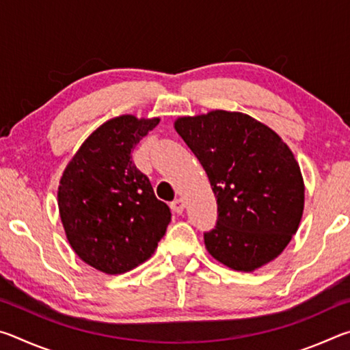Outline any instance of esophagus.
Here are the masks:
<instances>
[{
    "mask_svg": "<svg viewBox=\"0 0 350 350\" xmlns=\"http://www.w3.org/2000/svg\"><path fill=\"white\" fill-rule=\"evenodd\" d=\"M183 208H185V202H183L182 199H174L173 202H171V210H173L176 215H182Z\"/></svg>",
    "mask_w": 350,
    "mask_h": 350,
    "instance_id": "1",
    "label": "esophagus"
}]
</instances>
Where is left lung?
<instances>
[{
    "label": "left lung",
    "instance_id": "left-lung-1",
    "mask_svg": "<svg viewBox=\"0 0 350 350\" xmlns=\"http://www.w3.org/2000/svg\"><path fill=\"white\" fill-rule=\"evenodd\" d=\"M174 128L216 196V225L204 233L206 250L238 271L273 260L298 230L304 208L303 176L290 148L242 112L180 117Z\"/></svg>",
    "mask_w": 350,
    "mask_h": 350
}]
</instances>
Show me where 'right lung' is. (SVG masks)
<instances>
[{
  "mask_svg": "<svg viewBox=\"0 0 350 350\" xmlns=\"http://www.w3.org/2000/svg\"><path fill=\"white\" fill-rule=\"evenodd\" d=\"M159 118L120 116L97 128L64 170L58 208L74 252L108 275L133 270L151 256L171 222L133 151Z\"/></svg>",
  "mask_w": 350,
  "mask_h": 350,
  "instance_id": "1",
  "label": "right lung"
}]
</instances>
